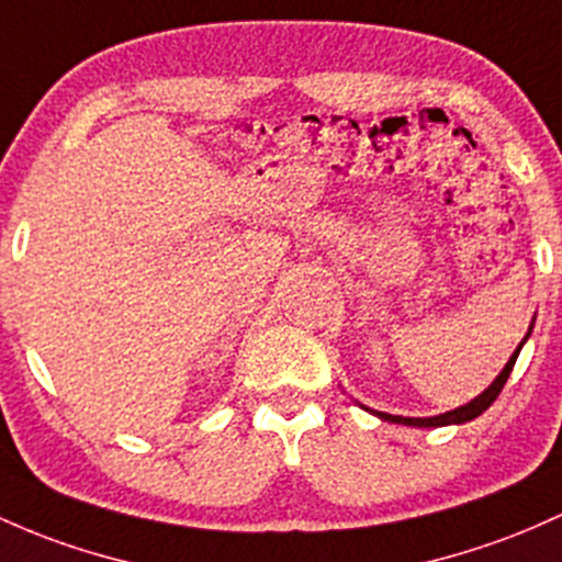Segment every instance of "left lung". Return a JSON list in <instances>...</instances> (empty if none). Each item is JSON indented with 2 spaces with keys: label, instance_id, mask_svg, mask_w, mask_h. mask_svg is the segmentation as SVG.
<instances>
[{
  "label": "left lung",
  "instance_id": "1",
  "mask_svg": "<svg viewBox=\"0 0 562 562\" xmlns=\"http://www.w3.org/2000/svg\"><path fill=\"white\" fill-rule=\"evenodd\" d=\"M531 328H533V325H531ZM528 333H531V330H528ZM526 338H528V336H526ZM526 338H522V344H526ZM522 344L515 349V355L509 357V362H507V366H504V371L496 375V381H493L488 390L480 394V397H474L472 403L461 405V408L448 411V413H440V416H431V418H405V416H392V413H381V411H373V413H375V416H379V418H384V422L405 424V427H446V424H464V422H472V418H477L480 413L488 411L491 405H493V400L498 397V392L504 390V384H507L512 368H515L517 355H520Z\"/></svg>",
  "mask_w": 562,
  "mask_h": 562
}]
</instances>
